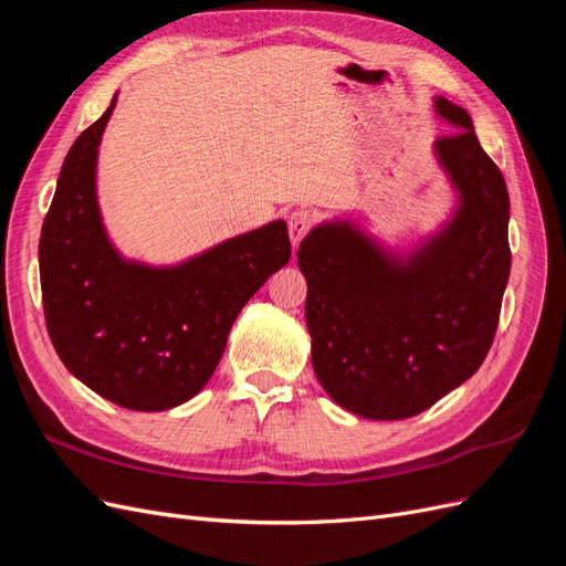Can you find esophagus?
Listing matches in <instances>:
<instances>
[{
    "label": "esophagus",
    "instance_id": "1",
    "mask_svg": "<svg viewBox=\"0 0 566 566\" xmlns=\"http://www.w3.org/2000/svg\"><path fill=\"white\" fill-rule=\"evenodd\" d=\"M314 212L312 210H293L287 217V231H290V241H293V245H300L302 238L306 235V231H310L314 227Z\"/></svg>",
    "mask_w": 566,
    "mask_h": 566
}]
</instances>
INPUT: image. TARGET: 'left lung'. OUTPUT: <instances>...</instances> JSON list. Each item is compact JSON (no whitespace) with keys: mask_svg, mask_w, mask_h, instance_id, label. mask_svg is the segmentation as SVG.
I'll list each match as a JSON object with an SVG mask.
<instances>
[{"mask_svg":"<svg viewBox=\"0 0 566 566\" xmlns=\"http://www.w3.org/2000/svg\"><path fill=\"white\" fill-rule=\"evenodd\" d=\"M455 132L432 150L455 208L401 252L352 219L314 227L297 250L312 364L331 399L370 420L413 418L484 364L510 276V198L465 108L434 96Z\"/></svg>","mask_w":566,"mask_h":566,"instance_id":"left-lung-1","label":"left lung"}]
</instances>
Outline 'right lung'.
I'll return each mask as SVG.
<instances>
[{"label": "right lung", "instance_id": "1", "mask_svg": "<svg viewBox=\"0 0 566 566\" xmlns=\"http://www.w3.org/2000/svg\"><path fill=\"white\" fill-rule=\"evenodd\" d=\"M67 150L40 235L46 331L80 382L129 410L193 399L248 300L290 260L283 219L169 266L119 254L96 198L98 144L115 108Z\"/></svg>", "mask_w": 566, "mask_h": 566}]
</instances>
